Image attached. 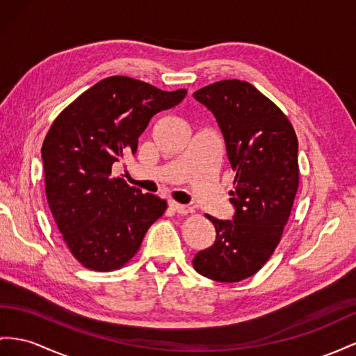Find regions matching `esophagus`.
I'll use <instances>...</instances> for the list:
<instances>
[{"label": "esophagus", "mask_w": 356, "mask_h": 356, "mask_svg": "<svg viewBox=\"0 0 356 356\" xmlns=\"http://www.w3.org/2000/svg\"><path fill=\"white\" fill-rule=\"evenodd\" d=\"M168 206H170L171 211H175V212H177V213H180V215H186V213L189 212V209H188L186 206L179 204V203H176V202H170Z\"/></svg>", "instance_id": "34e87169"}]
</instances>
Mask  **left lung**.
Here are the masks:
<instances>
[{
  "instance_id": "left-lung-1",
  "label": "left lung",
  "mask_w": 356,
  "mask_h": 356,
  "mask_svg": "<svg viewBox=\"0 0 356 356\" xmlns=\"http://www.w3.org/2000/svg\"><path fill=\"white\" fill-rule=\"evenodd\" d=\"M193 96L215 115L236 172L233 221L206 215L216 239L193 265L213 281L238 282L260 270L281 241L299 185L298 138L281 109L247 81H218Z\"/></svg>"
}]
</instances>
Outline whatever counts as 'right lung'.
I'll return each instance as SVG.
<instances>
[{"instance_id":"obj_1","label":"right lung","mask_w":356,"mask_h":356,"mask_svg":"<svg viewBox=\"0 0 356 356\" xmlns=\"http://www.w3.org/2000/svg\"><path fill=\"white\" fill-rule=\"evenodd\" d=\"M185 96V88L163 91L109 76L54 120L42 145L44 191L63 241L83 266L102 272L124 266L165 212V200L143 194L113 171L135 154L150 118Z\"/></svg>"}]
</instances>
